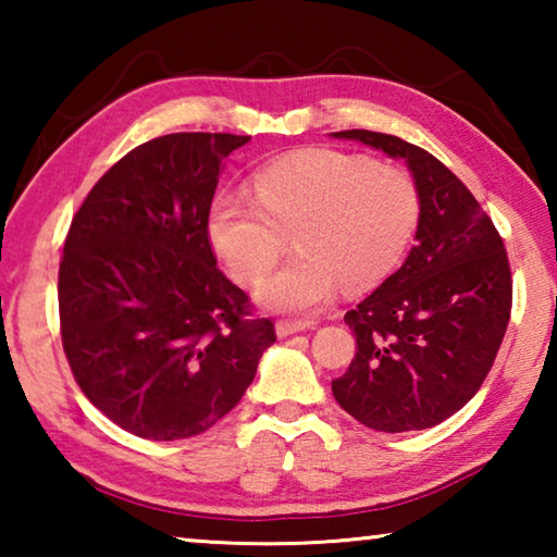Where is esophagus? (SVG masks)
Listing matches in <instances>:
<instances>
[{"instance_id": "esophagus-1", "label": "esophagus", "mask_w": 557, "mask_h": 557, "mask_svg": "<svg viewBox=\"0 0 557 557\" xmlns=\"http://www.w3.org/2000/svg\"><path fill=\"white\" fill-rule=\"evenodd\" d=\"M312 322H289V319H282V322L275 324V332L280 338H287L292 334H299V332H307V329H312Z\"/></svg>"}]
</instances>
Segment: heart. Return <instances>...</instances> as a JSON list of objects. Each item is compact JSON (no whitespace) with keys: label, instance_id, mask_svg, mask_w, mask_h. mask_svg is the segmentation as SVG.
I'll return each instance as SVG.
<instances>
[{"label":"heart","instance_id":"b5f03b06","mask_svg":"<svg viewBox=\"0 0 557 557\" xmlns=\"http://www.w3.org/2000/svg\"><path fill=\"white\" fill-rule=\"evenodd\" d=\"M256 194H215L206 231L240 282L265 275L292 233L297 256L258 287V301L272 312H317L342 285L348 292L379 285L398 268L420 223L412 176L342 149L275 159L258 172Z\"/></svg>","mask_w":557,"mask_h":557}]
</instances>
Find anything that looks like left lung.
Listing matches in <instances>:
<instances>
[{
    "label": "left lung",
    "mask_w": 557,
    "mask_h": 557,
    "mask_svg": "<svg viewBox=\"0 0 557 557\" xmlns=\"http://www.w3.org/2000/svg\"><path fill=\"white\" fill-rule=\"evenodd\" d=\"M332 137L403 159L420 191L408 258L344 317L356 356L332 381L334 398L371 430L435 428L474 398L502 346L511 317L504 240L469 188L425 149L371 129Z\"/></svg>",
    "instance_id": "1"
}]
</instances>
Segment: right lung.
<instances>
[{
  "label": "right lung",
  "mask_w": 557,
  "mask_h": 557,
  "mask_svg": "<svg viewBox=\"0 0 557 557\" xmlns=\"http://www.w3.org/2000/svg\"><path fill=\"white\" fill-rule=\"evenodd\" d=\"M250 137L176 132L92 186L59 270L63 351L88 400L132 435H201L275 344L270 319L215 268L206 231L225 159Z\"/></svg>",
  "instance_id": "right-lung-1"
}]
</instances>
